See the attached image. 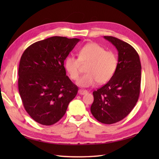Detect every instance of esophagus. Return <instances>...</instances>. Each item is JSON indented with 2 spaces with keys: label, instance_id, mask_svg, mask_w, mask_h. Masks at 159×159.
I'll list each match as a JSON object with an SVG mask.
<instances>
[{
  "label": "esophagus",
  "instance_id": "esophagus-1",
  "mask_svg": "<svg viewBox=\"0 0 159 159\" xmlns=\"http://www.w3.org/2000/svg\"><path fill=\"white\" fill-rule=\"evenodd\" d=\"M87 93H88V92H87V91L85 89H80L79 90V93L80 94V95H85V94H86Z\"/></svg>",
  "mask_w": 159,
  "mask_h": 159
}]
</instances>
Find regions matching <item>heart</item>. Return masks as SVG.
<instances>
[{
  "instance_id": "b5f03b06",
  "label": "heart",
  "mask_w": 159,
  "mask_h": 159,
  "mask_svg": "<svg viewBox=\"0 0 159 159\" xmlns=\"http://www.w3.org/2000/svg\"><path fill=\"white\" fill-rule=\"evenodd\" d=\"M79 57L68 55L64 60V67L72 80H76L80 74L82 64L88 63L86 74L78 80L77 85L88 87L96 82L104 84L113 77L117 66V59L115 53L106 51L102 46L96 43H89L80 48Z\"/></svg>"
}]
</instances>
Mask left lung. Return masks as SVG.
<instances>
[{"label":"left lung","instance_id":"1","mask_svg":"<svg viewBox=\"0 0 159 159\" xmlns=\"http://www.w3.org/2000/svg\"><path fill=\"white\" fill-rule=\"evenodd\" d=\"M118 51L117 66L110 80L94 91L91 112L100 122L116 123L129 114L140 93L141 66L139 56L133 46L112 36H104Z\"/></svg>","mask_w":159,"mask_h":159}]
</instances>
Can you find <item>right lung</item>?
Instances as JSON below:
<instances>
[{
	"mask_svg": "<svg viewBox=\"0 0 159 159\" xmlns=\"http://www.w3.org/2000/svg\"><path fill=\"white\" fill-rule=\"evenodd\" d=\"M79 39L55 36L29 46L21 57L18 89L26 112L37 122L50 126L65 115L78 87L66 76L64 60Z\"/></svg>",
	"mask_w": 159,
	"mask_h": 159,
	"instance_id": "add662e5",
	"label": "right lung"
}]
</instances>
